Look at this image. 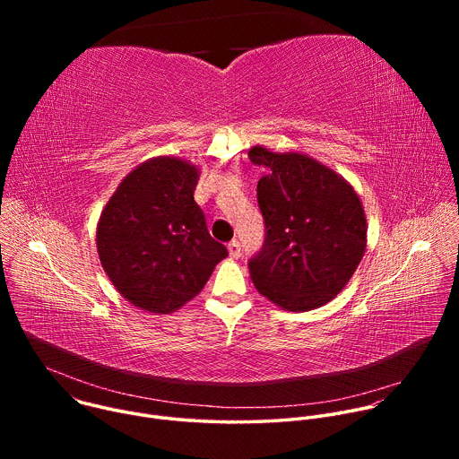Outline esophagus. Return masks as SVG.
<instances>
[{"label":"esophagus","mask_w":459,"mask_h":459,"mask_svg":"<svg viewBox=\"0 0 459 459\" xmlns=\"http://www.w3.org/2000/svg\"><path fill=\"white\" fill-rule=\"evenodd\" d=\"M227 248H229V255H230L232 259H238V257H239V254H241V245H239V241L232 239V241L227 245Z\"/></svg>","instance_id":"obj_1"}]
</instances>
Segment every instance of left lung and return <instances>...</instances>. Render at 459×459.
<instances>
[{"mask_svg":"<svg viewBox=\"0 0 459 459\" xmlns=\"http://www.w3.org/2000/svg\"><path fill=\"white\" fill-rule=\"evenodd\" d=\"M267 174L257 181L265 243L248 261L261 296L290 312L334 299L367 248V218L354 186L336 170L301 152L248 151Z\"/></svg>","mask_w":459,"mask_h":459,"instance_id":"8db88e82","label":"left lung"}]
</instances>
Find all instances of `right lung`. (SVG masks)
I'll return each mask as SVG.
<instances>
[{
	"label": "right lung",
	"instance_id": "add662e5",
	"mask_svg": "<svg viewBox=\"0 0 459 459\" xmlns=\"http://www.w3.org/2000/svg\"><path fill=\"white\" fill-rule=\"evenodd\" d=\"M200 170L158 156L130 170L101 211L96 245L116 290L134 307L170 314L198 296L229 255L212 239L194 190Z\"/></svg>",
	"mask_w": 459,
	"mask_h": 459
}]
</instances>
